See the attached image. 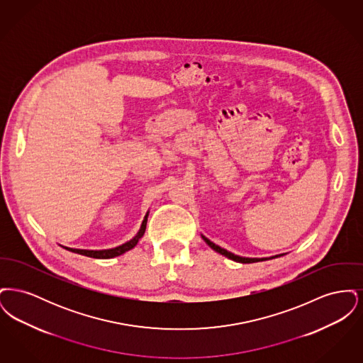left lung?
<instances>
[{
  "label": "left lung",
  "mask_w": 363,
  "mask_h": 363,
  "mask_svg": "<svg viewBox=\"0 0 363 363\" xmlns=\"http://www.w3.org/2000/svg\"><path fill=\"white\" fill-rule=\"evenodd\" d=\"M203 240L207 242L208 245L215 250V252H218V253H220V255H223L225 256L227 259H233V261H237V262H242V264H250V262H257V261H265V259H275V257H279V256H275V257H269V259H247V257H241V256H237V255H233V253H230V252H227L225 249H222L220 246H218V245H215L213 242L209 241L208 238H206L204 235H203Z\"/></svg>",
  "instance_id": "left-lung-1"
}]
</instances>
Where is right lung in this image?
I'll return each mask as SVG.
<instances>
[{
	"label": "right lung",
	"mask_w": 363,
	"mask_h": 363,
	"mask_svg": "<svg viewBox=\"0 0 363 363\" xmlns=\"http://www.w3.org/2000/svg\"><path fill=\"white\" fill-rule=\"evenodd\" d=\"M147 216H148V215H147ZM147 216H145V219H144V222H143V225H141V228H140L138 235H136L133 240L123 243L121 246H117V247H114V249H107V250H84V249H72V247H65V246H62V247H65L67 250H70V252H73V253H77V255H82V256H86V257H92V259H113V257L121 256L122 253H125V252L133 249V247L138 245V240L144 235L145 227H147Z\"/></svg>",
	"instance_id": "right-lung-1"
}]
</instances>
